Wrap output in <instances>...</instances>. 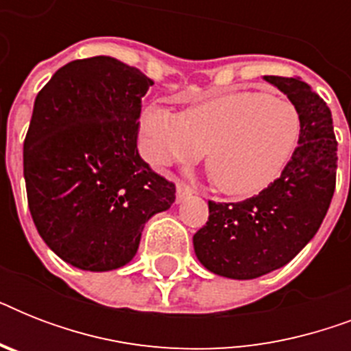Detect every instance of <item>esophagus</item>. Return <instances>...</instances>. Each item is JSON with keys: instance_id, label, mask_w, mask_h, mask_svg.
<instances>
[{"instance_id": "34e87169", "label": "esophagus", "mask_w": 351, "mask_h": 351, "mask_svg": "<svg viewBox=\"0 0 351 351\" xmlns=\"http://www.w3.org/2000/svg\"><path fill=\"white\" fill-rule=\"evenodd\" d=\"M193 195V187L187 186V184H184V182H180V184H176V200L180 202V200H184V198L191 197Z\"/></svg>"}]
</instances>
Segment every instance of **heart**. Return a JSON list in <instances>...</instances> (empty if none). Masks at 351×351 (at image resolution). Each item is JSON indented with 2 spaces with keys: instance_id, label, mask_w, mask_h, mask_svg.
Instances as JSON below:
<instances>
[{
  "instance_id": "1",
  "label": "heart",
  "mask_w": 351,
  "mask_h": 351,
  "mask_svg": "<svg viewBox=\"0 0 351 351\" xmlns=\"http://www.w3.org/2000/svg\"><path fill=\"white\" fill-rule=\"evenodd\" d=\"M143 149L154 164H189L206 151L215 187L251 197L277 180L300 138L291 101L256 90H233L187 107L182 114L160 106L142 118Z\"/></svg>"
}]
</instances>
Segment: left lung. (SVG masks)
Segmentation results:
<instances>
[{
  "label": "left lung",
  "mask_w": 351,
  "mask_h": 351,
  "mask_svg": "<svg viewBox=\"0 0 351 351\" xmlns=\"http://www.w3.org/2000/svg\"><path fill=\"white\" fill-rule=\"evenodd\" d=\"M300 114V138L282 175L240 202L209 200L193 234L198 261L222 277L256 278L286 266L321 228L337 176V140L330 107L299 76H266Z\"/></svg>",
  "instance_id": "8db88e82"
}]
</instances>
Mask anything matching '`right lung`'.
<instances>
[{"mask_svg":"<svg viewBox=\"0 0 351 351\" xmlns=\"http://www.w3.org/2000/svg\"><path fill=\"white\" fill-rule=\"evenodd\" d=\"M153 80L111 56L58 69L38 93L23 142L36 230L87 271L125 266L143 224L175 202L173 182L138 154L142 98Z\"/></svg>","mask_w":351,"mask_h":351,"instance_id":"1","label":"right lung"}]
</instances>
